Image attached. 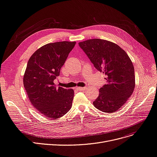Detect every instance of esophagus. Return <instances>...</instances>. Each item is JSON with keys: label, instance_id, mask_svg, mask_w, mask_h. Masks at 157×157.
<instances>
[{"label": "esophagus", "instance_id": "34e87169", "mask_svg": "<svg viewBox=\"0 0 157 157\" xmlns=\"http://www.w3.org/2000/svg\"><path fill=\"white\" fill-rule=\"evenodd\" d=\"M86 89V87H78V90L79 91H83Z\"/></svg>", "mask_w": 157, "mask_h": 157}]
</instances>
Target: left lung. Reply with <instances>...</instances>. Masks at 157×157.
I'll return each instance as SVG.
<instances>
[{
    "instance_id": "left-lung-1",
    "label": "left lung",
    "mask_w": 157,
    "mask_h": 157,
    "mask_svg": "<svg viewBox=\"0 0 157 157\" xmlns=\"http://www.w3.org/2000/svg\"><path fill=\"white\" fill-rule=\"evenodd\" d=\"M95 69L105 74L106 83L99 89L93 102L98 110L113 113L131 96L135 86L134 67L127 53L116 44L102 39H90L79 43Z\"/></svg>"
}]
</instances>
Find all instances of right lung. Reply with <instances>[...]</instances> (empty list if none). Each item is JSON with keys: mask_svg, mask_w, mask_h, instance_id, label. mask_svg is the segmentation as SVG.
I'll return each mask as SVG.
<instances>
[{"mask_svg": "<svg viewBox=\"0 0 157 157\" xmlns=\"http://www.w3.org/2000/svg\"><path fill=\"white\" fill-rule=\"evenodd\" d=\"M76 42L47 44L29 58L24 75L25 90L32 105L47 118L56 119L70 110L74 90L58 87L54 80Z\"/></svg>", "mask_w": 157, "mask_h": 157, "instance_id": "obj_1", "label": "right lung"}]
</instances>
